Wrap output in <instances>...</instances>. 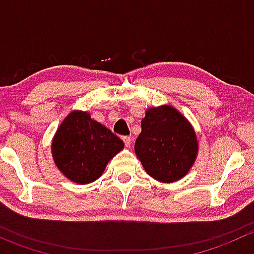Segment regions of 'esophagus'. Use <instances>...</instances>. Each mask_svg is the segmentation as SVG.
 <instances>
[{"mask_svg": "<svg viewBox=\"0 0 254 254\" xmlns=\"http://www.w3.org/2000/svg\"><path fill=\"white\" fill-rule=\"evenodd\" d=\"M123 141H124L127 147H130V145H131V137H130V136H123Z\"/></svg>", "mask_w": 254, "mask_h": 254, "instance_id": "obj_1", "label": "esophagus"}]
</instances>
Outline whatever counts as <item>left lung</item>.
I'll list each match as a JSON object with an SVG mask.
<instances>
[{
    "label": "left lung",
    "instance_id": "1",
    "mask_svg": "<svg viewBox=\"0 0 254 254\" xmlns=\"http://www.w3.org/2000/svg\"><path fill=\"white\" fill-rule=\"evenodd\" d=\"M135 152L148 175L171 183L190 170L198 152V140L181 113L173 107L163 106L146 112Z\"/></svg>",
    "mask_w": 254,
    "mask_h": 254
}]
</instances>
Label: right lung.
<instances>
[{
  "label": "right lung",
  "instance_id": "right-lung-1",
  "mask_svg": "<svg viewBox=\"0 0 254 254\" xmlns=\"http://www.w3.org/2000/svg\"><path fill=\"white\" fill-rule=\"evenodd\" d=\"M124 142L84 112H72L56 131L51 145L59 170L75 183H91L102 176Z\"/></svg>",
  "mask_w": 254,
  "mask_h": 254
}]
</instances>
